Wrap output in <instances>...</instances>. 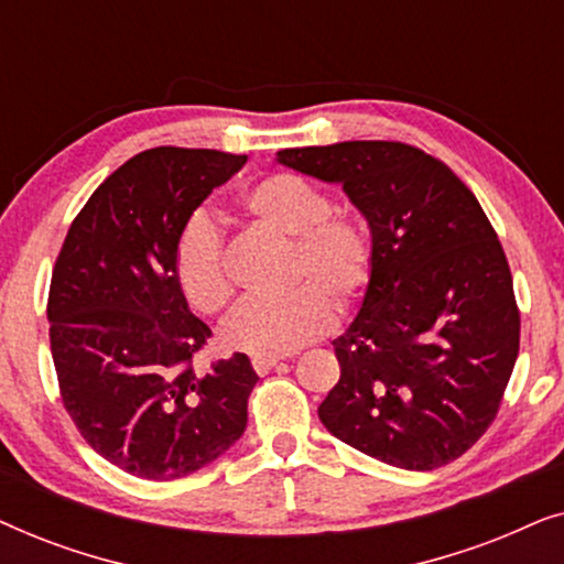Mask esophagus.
Returning a JSON list of instances; mask_svg holds the SVG:
<instances>
[{"label":"esophagus","instance_id":"esophagus-1","mask_svg":"<svg viewBox=\"0 0 564 564\" xmlns=\"http://www.w3.org/2000/svg\"><path fill=\"white\" fill-rule=\"evenodd\" d=\"M253 369H257L259 375H267V372H272V369L280 365V359H267V357H253Z\"/></svg>","mask_w":564,"mask_h":564}]
</instances>
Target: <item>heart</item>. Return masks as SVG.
Returning <instances> with one entry per match:
<instances>
[{
    "instance_id": "b5f03b06",
    "label": "heart",
    "mask_w": 564,
    "mask_h": 564,
    "mask_svg": "<svg viewBox=\"0 0 564 564\" xmlns=\"http://www.w3.org/2000/svg\"><path fill=\"white\" fill-rule=\"evenodd\" d=\"M253 220L292 238L280 297H249L228 315L220 341L249 357H288L326 334L334 311L357 303L372 276V238L359 220L334 215L326 192L295 174H267L241 195ZM174 276L182 295L199 313L228 305L230 276L223 259V234L213 215L192 213L174 243Z\"/></svg>"
}]
</instances>
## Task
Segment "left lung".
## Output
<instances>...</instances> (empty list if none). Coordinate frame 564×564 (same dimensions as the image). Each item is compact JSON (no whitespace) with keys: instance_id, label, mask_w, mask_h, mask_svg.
<instances>
[{"instance_id":"left-lung-1","label":"left lung","mask_w":564,"mask_h":564,"mask_svg":"<svg viewBox=\"0 0 564 564\" xmlns=\"http://www.w3.org/2000/svg\"><path fill=\"white\" fill-rule=\"evenodd\" d=\"M276 161L338 184L372 236L321 423L384 465H449L488 431L519 357L511 269L488 215L449 166L405 143L307 145Z\"/></svg>"}]
</instances>
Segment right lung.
Here are the masks:
<instances>
[{"instance_id":"add662e5","label":"right lung","mask_w":564,"mask_h":564,"mask_svg":"<svg viewBox=\"0 0 564 564\" xmlns=\"http://www.w3.org/2000/svg\"><path fill=\"white\" fill-rule=\"evenodd\" d=\"M243 164L210 149L138 153L82 207L53 269L51 354L66 411L99 457L143 480L197 473L249 421V357L195 372L210 328L174 276L182 226Z\"/></svg>"}]
</instances>
